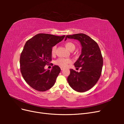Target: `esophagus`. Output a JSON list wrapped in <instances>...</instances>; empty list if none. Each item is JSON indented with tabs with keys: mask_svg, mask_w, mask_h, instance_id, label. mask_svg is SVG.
<instances>
[{
	"mask_svg": "<svg viewBox=\"0 0 124 124\" xmlns=\"http://www.w3.org/2000/svg\"><path fill=\"white\" fill-rule=\"evenodd\" d=\"M61 70H63V69H64V68H62V67H61Z\"/></svg>",
	"mask_w": 124,
	"mask_h": 124,
	"instance_id": "1",
	"label": "esophagus"
}]
</instances>
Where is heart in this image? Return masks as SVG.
Masks as SVG:
<instances>
[{
	"mask_svg": "<svg viewBox=\"0 0 124 124\" xmlns=\"http://www.w3.org/2000/svg\"><path fill=\"white\" fill-rule=\"evenodd\" d=\"M65 46L67 47L68 50H69L70 51H73L75 48H76V46L74 44V43L71 42H68L65 43ZM56 46H54L52 48V55H54L56 53ZM71 61L70 59L68 58H58L57 60H56L55 62V63L56 65H57L62 67H66L69 63H71Z\"/></svg>",
	"mask_w": 124,
	"mask_h": 124,
	"instance_id": "b5f03b06",
	"label": "heart"
}]
</instances>
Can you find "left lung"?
<instances>
[{
  "label": "left lung",
  "instance_id": "left-lung-1",
  "mask_svg": "<svg viewBox=\"0 0 124 124\" xmlns=\"http://www.w3.org/2000/svg\"><path fill=\"white\" fill-rule=\"evenodd\" d=\"M67 38L77 39L82 46L81 54L74 63L76 68L80 67V72L71 69L67 81L74 91L86 92L97 83L101 76L103 57L100 48L95 41L84 33L67 35L65 40Z\"/></svg>",
  "mask_w": 124,
  "mask_h": 124
}]
</instances>
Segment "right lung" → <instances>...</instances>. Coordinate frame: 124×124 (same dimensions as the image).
Wrapping results in <instances>:
<instances>
[{"label":"right lung","instance_id":"1","mask_svg":"<svg viewBox=\"0 0 124 124\" xmlns=\"http://www.w3.org/2000/svg\"><path fill=\"white\" fill-rule=\"evenodd\" d=\"M65 36L38 33L26 42L20 56V69L24 79L31 87L45 92L53 86L61 72L55 65L51 70L44 69L52 61V48Z\"/></svg>","mask_w":124,"mask_h":124}]
</instances>
